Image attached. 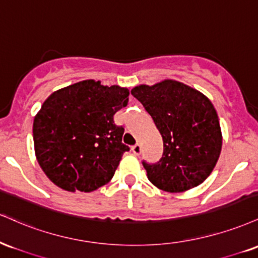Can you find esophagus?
<instances>
[{
    "label": "esophagus",
    "instance_id": "esophagus-1",
    "mask_svg": "<svg viewBox=\"0 0 258 258\" xmlns=\"http://www.w3.org/2000/svg\"><path fill=\"white\" fill-rule=\"evenodd\" d=\"M132 151H133V153L136 154V156H139V154L141 153V145L140 144L134 145V146L132 147Z\"/></svg>",
    "mask_w": 258,
    "mask_h": 258
}]
</instances>
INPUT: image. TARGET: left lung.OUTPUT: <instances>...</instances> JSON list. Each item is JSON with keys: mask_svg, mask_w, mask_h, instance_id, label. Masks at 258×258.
I'll return each instance as SVG.
<instances>
[{"mask_svg": "<svg viewBox=\"0 0 258 258\" xmlns=\"http://www.w3.org/2000/svg\"><path fill=\"white\" fill-rule=\"evenodd\" d=\"M132 95L152 117L163 138L157 163L142 160L148 180L158 188L177 193L204 182L222 147L219 117L207 96L180 82L166 80L135 87Z\"/></svg>", "mask_w": 258, "mask_h": 258, "instance_id": "8db88e82", "label": "left lung"}]
</instances>
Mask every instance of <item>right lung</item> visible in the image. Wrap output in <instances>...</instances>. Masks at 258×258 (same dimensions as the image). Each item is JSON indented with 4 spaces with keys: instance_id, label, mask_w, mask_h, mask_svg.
I'll return each instance as SVG.
<instances>
[{
    "instance_id": "right-lung-1",
    "label": "right lung",
    "mask_w": 258,
    "mask_h": 258,
    "mask_svg": "<svg viewBox=\"0 0 258 258\" xmlns=\"http://www.w3.org/2000/svg\"><path fill=\"white\" fill-rule=\"evenodd\" d=\"M129 90L82 81L56 90L33 119L38 164L69 192H92L113 177L124 152V128L114 113L128 105Z\"/></svg>"
}]
</instances>
